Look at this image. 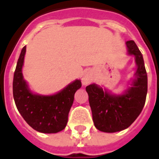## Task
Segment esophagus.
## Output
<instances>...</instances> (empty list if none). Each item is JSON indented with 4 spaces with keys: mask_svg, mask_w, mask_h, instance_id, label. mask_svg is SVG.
I'll list each match as a JSON object with an SVG mask.
<instances>
[{
    "mask_svg": "<svg viewBox=\"0 0 159 159\" xmlns=\"http://www.w3.org/2000/svg\"><path fill=\"white\" fill-rule=\"evenodd\" d=\"M91 77H90V75L88 73H86V74L82 77V84L83 85H87L89 84L90 82H91Z\"/></svg>",
    "mask_w": 159,
    "mask_h": 159,
    "instance_id": "34e87169",
    "label": "esophagus"
}]
</instances>
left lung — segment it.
<instances>
[{
  "mask_svg": "<svg viewBox=\"0 0 159 159\" xmlns=\"http://www.w3.org/2000/svg\"><path fill=\"white\" fill-rule=\"evenodd\" d=\"M129 55L135 57L137 71L132 87L122 95H112L102 87L92 84L86 87L89 97L92 120L97 129L106 133L128 128L139 116L145 104L148 77L143 55L134 40L126 42Z\"/></svg>",
  "mask_w": 159,
  "mask_h": 159,
  "instance_id": "8db88e82",
  "label": "left lung"
}]
</instances>
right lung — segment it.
Instances as JSON below:
<instances>
[{"mask_svg":"<svg viewBox=\"0 0 159 159\" xmlns=\"http://www.w3.org/2000/svg\"><path fill=\"white\" fill-rule=\"evenodd\" d=\"M26 46L21 50L13 79V97L24 120L34 129L45 134L57 133L66 127L74 94L82 87L76 80L53 96L33 94L24 80L22 67Z\"/></svg>","mask_w":159,"mask_h":159,"instance_id":"right-lung-1","label":"right lung"}]
</instances>
